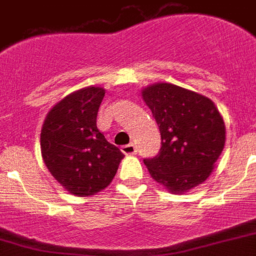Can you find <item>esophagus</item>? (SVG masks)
<instances>
[{
    "instance_id": "34e87169",
    "label": "esophagus",
    "mask_w": 256,
    "mask_h": 256,
    "mask_svg": "<svg viewBox=\"0 0 256 256\" xmlns=\"http://www.w3.org/2000/svg\"><path fill=\"white\" fill-rule=\"evenodd\" d=\"M122 152H123L124 154H134L136 152H137V150H136L134 144H126V146H122Z\"/></svg>"
}]
</instances>
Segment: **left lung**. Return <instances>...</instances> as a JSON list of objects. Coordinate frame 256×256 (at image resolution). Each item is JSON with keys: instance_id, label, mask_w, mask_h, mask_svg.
<instances>
[{"instance_id": "8db88e82", "label": "left lung", "mask_w": 256, "mask_h": 256, "mask_svg": "<svg viewBox=\"0 0 256 256\" xmlns=\"http://www.w3.org/2000/svg\"><path fill=\"white\" fill-rule=\"evenodd\" d=\"M161 134L157 156L144 162L152 179L171 193H184L207 180L222 154L226 126L212 100L172 84L142 90Z\"/></svg>"}]
</instances>
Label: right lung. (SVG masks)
<instances>
[{
	"label": "right lung",
	"instance_id": "add662e5",
	"mask_svg": "<svg viewBox=\"0 0 256 256\" xmlns=\"http://www.w3.org/2000/svg\"><path fill=\"white\" fill-rule=\"evenodd\" d=\"M105 90L88 86L52 108L40 133L42 157L53 178L77 196L102 192L116 176L124 154L96 126Z\"/></svg>",
	"mask_w": 256,
	"mask_h": 256
}]
</instances>
